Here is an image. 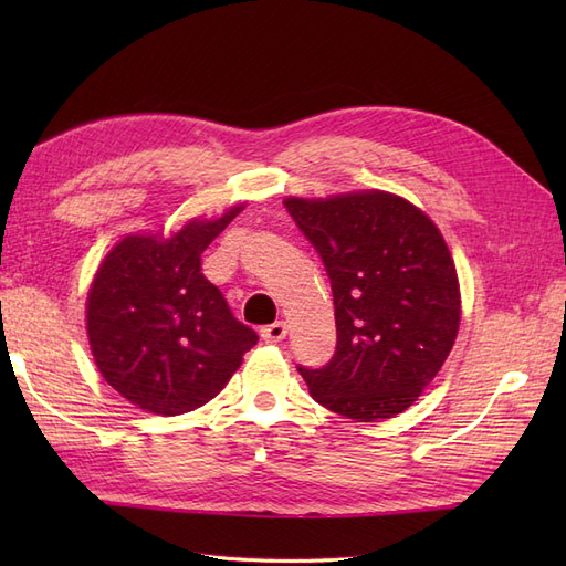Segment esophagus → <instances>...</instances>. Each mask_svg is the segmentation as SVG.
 Here are the masks:
<instances>
[{"mask_svg": "<svg viewBox=\"0 0 566 566\" xmlns=\"http://www.w3.org/2000/svg\"><path fill=\"white\" fill-rule=\"evenodd\" d=\"M285 335H287L285 321H276V323L264 325L262 328V339H266V342H281Z\"/></svg>", "mask_w": 566, "mask_h": 566, "instance_id": "obj_1", "label": "esophagus"}]
</instances>
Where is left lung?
Instances as JSON below:
<instances>
[{
	"label": "left lung",
	"instance_id": "1",
	"mask_svg": "<svg viewBox=\"0 0 566 566\" xmlns=\"http://www.w3.org/2000/svg\"><path fill=\"white\" fill-rule=\"evenodd\" d=\"M283 205L333 287L335 354L323 368L297 366L310 394L358 422L403 413L458 335L460 287L443 235L416 205L385 191Z\"/></svg>",
	"mask_w": 566,
	"mask_h": 566
}]
</instances>
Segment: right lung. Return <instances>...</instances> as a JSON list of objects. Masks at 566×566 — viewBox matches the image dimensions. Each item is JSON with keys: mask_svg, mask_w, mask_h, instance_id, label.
Here are the masks:
<instances>
[{"mask_svg": "<svg viewBox=\"0 0 566 566\" xmlns=\"http://www.w3.org/2000/svg\"><path fill=\"white\" fill-rule=\"evenodd\" d=\"M193 219L172 238L127 235L98 266L87 297L94 361L123 397L158 416H179L214 399L256 345L200 256L229 221Z\"/></svg>", "mask_w": 566, "mask_h": 566, "instance_id": "add662e5", "label": "right lung"}]
</instances>
